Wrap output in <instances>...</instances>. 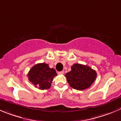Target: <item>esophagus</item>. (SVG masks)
Instances as JSON below:
<instances>
[{
	"label": "esophagus",
	"instance_id": "34e87169",
	"mask_svg": "<svg viewBox=\"0 0 121 121\" xmlns=\"http://www.w3.org/2000/svg\"><path fill=\"white\" fill-rule=\"evenodd\" d=\"M57 73H58V74H60V75L64 74V71H59V72H57Z\"/></svg>",
	"mask_w": 121,
	"mask_h": 121
}]
</instances>
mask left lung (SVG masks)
<instances>
[{
	"label": "left lung",
	"mask_w": 121,
	"mask_h": 121,
	"mask_svg": "<svg viewBox=\"0 0 121 121\" xmlns=\"http://www.w3.org/2000/svg\"><path fill=\"white\" fill-rule=\"evenodd\" d=\"M65 77L72 88L83 90L89 88L96 80L97 73L90 66L75 64L71 66V71L66 73Z\"/></svg>",
	"instance_id": "8db88e82"
}]
</instances>
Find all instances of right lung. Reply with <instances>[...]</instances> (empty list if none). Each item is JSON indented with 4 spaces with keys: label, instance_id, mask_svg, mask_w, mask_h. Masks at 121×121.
I'll list each match as a JSON object with an SVG mask.
<instances>
[{
    "label": "right lung",
    "instance_id": "right-lung-1",
    "mask_svg": "<svg viewBox=\"0 0 121 121\" xmlns=\"http://www.w3.org/2000/svg\"><path fill=\"white\" fill-rule=\"evenodd\" d=\"M57 75L53 68H50L48 64L45 63L37 64L33 66L28 72L29 81L35 87L40 90L50 88L54 77Z\"/></svg>",
    "mask_w": 121,
    "mask_h": 121
}]
</instances>
